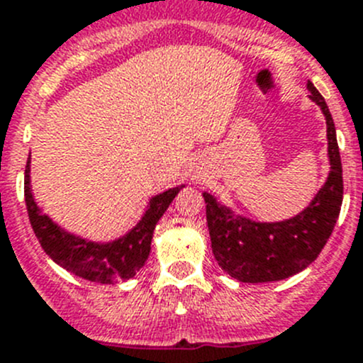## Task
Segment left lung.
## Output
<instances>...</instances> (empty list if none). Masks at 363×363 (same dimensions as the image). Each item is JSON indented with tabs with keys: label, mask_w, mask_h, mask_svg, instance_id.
<instances>
[{
	"label": "left lung",
	"mask_w": 363,
	"mask_h": 363,
	"mask_svg": "<svg viewBox=\"0 0 363 363\" xmlns=\"http://www.w3.org/2000/svg\"><path fill=\"white\" fill-rule=\"evenodd\" d=\"M310 98L320 106L328 126L330 174L313 201L299 216L281 223H255L231 213L216 198L203 192L206 203L212 251L217 264L231 278L244 283L285 279L308 267L330 239L342 206V164L335 124L326 101L312 82Z\"/></svg>",
	"instance_id": "left-lung-1"
}]
</instances>
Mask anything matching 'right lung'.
I'll list each match as a JSON object with an SVG mask.
<instances>
[{"label": "right lung", "instance_id": "1", "mask_svg": "<svg viewBox=\"0 0 363 363\" xmlns=\"http://www.w3.org/2000/svg\"><path fill=\"white\" fill-rule=\"evenodd\" d=\"M182 187L169 189L151 198L143 219L123 239L96 244L60 230L50 217L40 212L30 189V158L24 169V201L30 223L43 250L69 272L98 283H113L117 279L124 281L135 276L147 260L158 219L164 216Z\"/></svg>", "mask_w": 363, "mask_h": 363}]
</instances>
